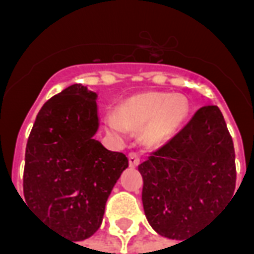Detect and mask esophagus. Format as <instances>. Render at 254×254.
I'll return each mask as SVG.
<instances>
[{
  "label": "esophagus",
  "mask_w": 254,
  "mask_h": 254,
  "mask_svg": "<svg viewBox=\"0 0 254 254\" xmlns=\"http://www.w3.org/2000/svg\"><path fill=\"white\" fill-rule=\"evenodd\" d=\"M140 165V156L136 152H130L129 154V166L130 167H137Z\"/></svg>",
  "instance_id": "obj_1"
}]
</instances>
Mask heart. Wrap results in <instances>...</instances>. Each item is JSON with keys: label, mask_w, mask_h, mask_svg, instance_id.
I'll list each match as a JSON object with an SVG mask.
<instances>
[{"label": "heart", "mask_w": 254, "mask_h": 254, "mask_svg": "<svg viewBox=\"0 0 254 254\" xmlns=\"http://www.w3.org/2000/svg\"><path fill=\"white\" fill-rule=\"evenodd\" d=\"M189 102L180 94L144 92L133 95L122 102L117 114L106 116V127L116 134L127 130H141L143 143L160 147L167 143L187 121Z\"/></svg>", "instance_id": "heart-1"}]
</instances>
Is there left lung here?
Masks as SVG:
<instances>
[{"instance_id":"1","label":"left lung","mask_w":254,"mask_h":254,"mask_svg":"<svg viewBox=\"0 0 254 254\" xmlns=\"http://www.w3.org/2000/svg\"><path fill=\"white\" fill-rule=\"evenodd\" d=\"M143 207L162 237L184 240L234 196L235 152L218 106H204L169 143L138 166Z\"/></svg>"}]
</instances>
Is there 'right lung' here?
I'll return each instance as SVG.
<instances>
[{
	"label": "right lung",
	"instance_id": "add662e5",
	"mask_svg": "<svg viewBox=\"0 0 254 254\" xmlns=\"http://www.w3.org/2000/svg\"><path fill=\"white\" fill-rule=\"evenodd\" d=\"M96 100L83 84L54 95L38 113L25 149V201L67 240H87L99 229L106 201L129 166L122 152L94 137Z\"/></svg>",
	"mask_w": 254,
	"mask_h": 254
}]
</instances>
